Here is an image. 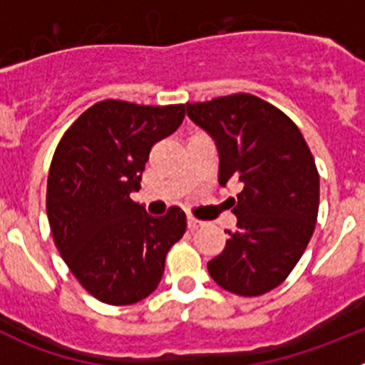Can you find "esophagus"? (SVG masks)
Returning a JSON list of instances; mask_svg holds the SVG:
<instances>
[{"label": "esophagus", "instance_id": "esophagus-1", "mask_svg": "<svg viewBox=\"0 0 365 365\" xmlns=\"http://www.w3.org/2000/svg\"><path fill=\"white\" fill-rule=\"evenodd\" d=\"M186 222H188V228H190V230H197V228L202 227V221H199V219L192 217V215H188V219H186Z\"/></svg>", "mask_w": 365, "mask_h": 365}]
</instances>
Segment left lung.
I'll use <instances>...</instances> for the list:
<instances>
[{"mask_svg": "<svg viewBox=\"0 0 365 365\" xmlns=\"http://www.w3.org/2000/svg\"><path fill=\"white\" fill-rule=\"evenodd\" d=\"M186 113L217 144L219 185L241 186L228 199L235 230L208 272L228 292L265 294L285 282L314 232L320 175L311 150L282 109L248 93L186 104Z\"/></svg>", "mask_w": 365, "mask_h": 365, "instance_id": "obj_1", "label": "left lung"}]
</instances>
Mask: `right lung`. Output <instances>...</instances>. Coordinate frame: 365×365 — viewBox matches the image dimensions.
Returning a JSON list of instances; mask_svg holds the SVG:
<instances>
[{
    "label": "right lung",
    "mask_w": 365,
    "mask_h": 365,
    "mask_svg": "<svg viewBox=\"0 0 365 365\" xmlns=\"http://www.w3.org/2000/svg\"><path fill=\"white\" fill-rule=\"evenodd\" d=\"M186 106L102 100L58 143L47 179V217L58 252L98 302L131 305L157 289L168 250L186 232L179 206L151 217L130 197L150 151L172 135Z\"/></svg>",
    "instance_id": "obj_1"
}]
</instances>
